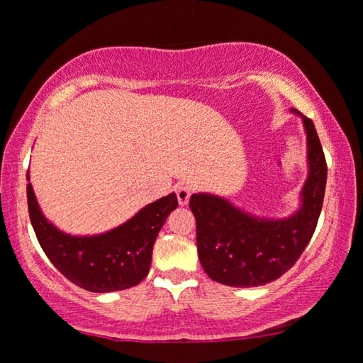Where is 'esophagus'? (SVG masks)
I'll return each mask as SVG.
<instances>
[{
	"instance_id": "esophagus-1",
	"label": "esophagus",
	"mask_w": 363,
	"mask_h": 363,
	"mask_svg": "<svg viewBox=\"0 0 363 363\" xmlns=\"http://www.w3.org/2000/svg\"><path fill=\"white\" fill-rule=\"evenodd\" d=\"M175 191H177L178 203H180L182 206L188 205V201H190V196H191V188L185 185V183H178L175 186Z\"/></svg>"
}]
</instances>
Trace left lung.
<instances>
[{
    "instance_id": "left-lung-1",
    "label": "left lung",
    "mask_w": 363,
    "mask_h": 363,
    "mask_svg": "<svg viewBox=\"0 0 363 363\" xmlns=\"http://www.w3.org/2000/svg\"><path fill=\"white\" fill-rule=\"evenodd\" d=\"M307 137V178L301 205L287 218H261L211 193H193L196 246L203 269L231 287H256L289 271L309 245L324 203L327 163L311 118L296 108Z\"/></svg>"
}]
</instances>
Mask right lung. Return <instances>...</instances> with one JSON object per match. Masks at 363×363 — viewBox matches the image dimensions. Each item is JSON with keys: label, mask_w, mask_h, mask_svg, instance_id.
<instances>
[{"label": "right lung", "mask_w": 363, "mask_h": 363, "mask_svg": "<svg viewBox=\"0 0 363 363\" xmlns=\"http://www.w3.org/2000/svg\"><path fill=\"white\" fill-rule=\"evenodd\" d=\"M29 182V172H28ZM28 208L39 245L56 269L91 292H113L137 286L148 274L158 231L178 206L175 193L138 210L121 226L99 235L76 236L44 216L28 183Z\"/></svg>", "instance_id": "right-lung-1"}]
</instances>
